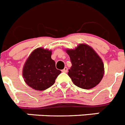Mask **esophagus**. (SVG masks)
Returning <instances> with one entry per match:
<instances>
[{"mask_svg":"<svg viewBox=\"0 0 125 125\" xmlns=\"http://www.w3.org/2000/svg\"><path fill=\"white\" fill-rule=\"evenodd\" d=\"M62 72H64V73H67V72H68V68L65 67L63 70H62Z\"/></svg>","mask_w":125,"mask_h":125,"instance_id":"1","label":"esophagus"}]
</instances>
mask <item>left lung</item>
Returning <instances> with one entry per match:
<instances>
[{
	"mask_svg": "<svg viewBox=\"0 0 125 125\" xmlns=\"http://www.w3.org/2000/svg\"><path fill=\"white\" fill-rule=\"evenodd\" d=\"M66 52L72 64L68 74L76 86L90 89L100 83L104 76V64L91 47L82 43Z\"/></svg>",
	"mask_w": 125,
	"mask_h": 125,
	"instance_id": "obj_1",
	"label": "left lung"
}]
</instances>
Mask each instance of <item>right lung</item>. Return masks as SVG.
Returning a JSON list of instances; mask_svg holds the SVG:
<instances>
[{"instance_id":"obj_1","label":"right lung","mask_w":125,"mask_h":125,"mask_svg":"<svg viewBox=\"0 0 125 125\" xmlns=\"http://www.w3.org/2000/svg\"><path fill=\"white\" fill-rule=\"evenodd\" d=\"M51 55L52 51L43 48H38L31 53L23 69L24 80L29 87L44 90L55 83L61 71L56 69Z\"/></svg>"}]
</instances>
